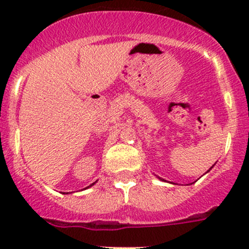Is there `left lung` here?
Returning a JSON list of instances; mask_svg holds the SVG:
<instances>
[{"label":"left lung","instance_id":"8db88e82","mask_svg":"<svg viewBox=\"0 0 249 249\" xmlns=\"http://www.w3.org/2000/svg\"><path fill=\"white\" fill-rule=\"evenodd\" d=\"M208 171H210V170H208Z\"/></svg>","mask_w":249,"mask_h":249}]
</instances>
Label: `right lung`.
Returning <instances> with one entry per match:
<instances>
[{"label":"right lung","instance_id":"obj_1","mask_svg":"<svg viewBox=\"0 0 249 249\" xmlns=\"http://www.w3.org/2000/svg\"><path fill=\"white\" fill-rule=\"evenodd\" d=\"M92 184H94V183H92ZM92 184H91V185H92Z\"/></svg>","mask_w":249,"mask_h":249}]
</instances>
